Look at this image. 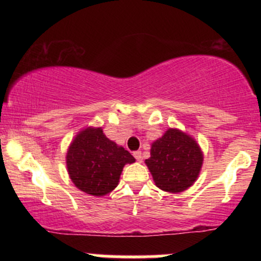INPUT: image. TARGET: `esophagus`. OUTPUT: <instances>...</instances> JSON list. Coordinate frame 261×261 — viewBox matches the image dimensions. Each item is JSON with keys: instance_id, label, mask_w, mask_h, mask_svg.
Masks as SVG:
<instances>
[{"instance_id": "1", "label": "esophagus", "mask_w": 261, "mask_h": 261, "mask_svg": "<svg viewBox=\"0 0 261 261\" xmlns=\"http://www.w3.org/2000/svg\"><path fill=\"white\" fill-rule=\"evenodd\" d=\"M134 157L136 158L137 162H142V153H141V151H135Z\"/></svg>"}]
</instances>
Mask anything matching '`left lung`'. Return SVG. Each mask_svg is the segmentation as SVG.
I'll return each mask as SVG.
<instances>
[{
	"label": "left lung",
	"mask_w": 261,
	"mask_h": 261,
	"mask_svg": "<svg viewBox=\"0 0 261 261\" xmlns=\"http://www.w3.org/2000/svg\"><path fill=\"white\" fill-rule=\"evenodd\" d=\"M202 152L196 141L175 128H169L151 147L146 160L158 188L180 193L194 184L202 166Z\"/></svg>",
	"instance_id": "1"
}]
</instances>
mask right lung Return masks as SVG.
Here are the masks:
<instances>
[{
    "instance_id": "obj_1",
    "label": "right lung",
    "mask_w": 261,
    "mask_h": 261,
    "mask_svg": "<svg viewBox=\"0 0 261 261\" xmlns=\"http://www.w3.org/2000/svg\"><path fill=\"white\" fill-rule=\"evenodd\" d=\"M134 162L130 152L108 139L100 127L81 131L66 157L71 180L93 196L107 195L114 190L125 164Z\"/></svg>"
}]
</instances>
